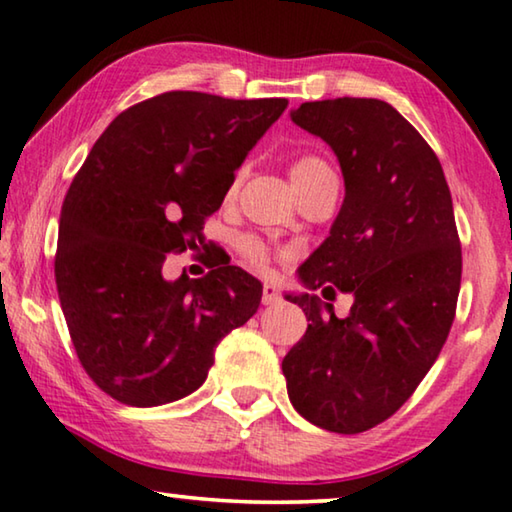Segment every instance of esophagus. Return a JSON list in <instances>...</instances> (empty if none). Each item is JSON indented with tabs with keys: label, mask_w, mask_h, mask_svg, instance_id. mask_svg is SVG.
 <instances>
[{
	"label": "esophagus",
	"mask_w": 512,
	"mask_h": 512,
	"mask_svg": "<svg viewBox=\"0 0 512 512\" xmlns=\"http://www.w3.org/2000/svg\"><path fill=\"white\" fill-rule=\"evenodd\" d=\"M278 301H280L278 287L273 285V282H264V289H262V303H264V305H276Z\"/></svg>",
	"instance_id": "1"
}]
</instances>
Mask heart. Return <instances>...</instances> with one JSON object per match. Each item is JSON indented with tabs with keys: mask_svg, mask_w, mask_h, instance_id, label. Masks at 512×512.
Here are the masks:
<instances>
[{
	"mask_svg": "<svg viewBox=\"0 0 512 512\" xmlns=\"http://www.w3.org/2000/svg\"><path fill=\"white\" fill-rule=\"evenodd\" d=\"M329 172H331V167L317 156H299V158L292 160V165H289V179H292V186L296 190V195H301L303 190H308L312 183H315L319 177H324V174H329ZM232 186L234 188L239 186V177L234 179ZM241 253L250 264L259 266V269H264V266L269 264V257H271L264 243L257 241V239H243L241 241Z\"/></svg>",
	"mask_w": 512,
	"mask_h": 512,
	"instance_id": "heart-1",
	"label": "heart"
}]
</instances>
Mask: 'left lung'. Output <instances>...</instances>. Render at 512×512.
<instances>
[{
    "instance_id": "1",
    "label": "left lung",
    "mask_w": 512,
    "mask_h": 512,
    "mask_svg": "<svg viewBox=\"0 0 512 512\" xmlns=\"http://www.w3.org/2000/svg\"><path fill=\"white\" fill-rule=\"evenodd\" d=\"M292 121L329 144L345 177L331 234L299 278L354 303L340 319L315 294L287 296L310 324L282 375L305 421L356 434L411 398L451 331L462 280L451 190L430 144L384 101L303 103Z\"/></svg>"
}]
</instances>
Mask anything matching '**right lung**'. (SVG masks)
<instances>
[{"instance_id": "obj_1", "label": "right lung", "mask_w": 512, "mask_h": 512, "mask_svg": "<svg viewBox=\"0 0 512 512\" xmlns=\"http://www.w3.org/2000/svg\"><path fill=\"white\" fill-rule=\"evenodd\" d=\"M285 98L165 91L114 117L68 188L55 280L82 368L110 398L158 407L197 391L216 345L255 315L239 266L163 278L167 253L204 243L248 151Z\"/></svg>"}]
</instances>
